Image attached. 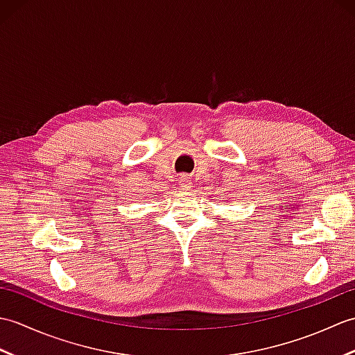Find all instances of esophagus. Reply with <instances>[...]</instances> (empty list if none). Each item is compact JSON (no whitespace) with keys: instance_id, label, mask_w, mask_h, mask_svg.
Segmentation results:
<instances>
[{"instance_id":"esophagus-1","label":"esophagus","mask_w":355,"mask_h":355,"mask_svg":"<svg viewBox=\"0 0 355 355\" xmlns=\"http://www.w3.org/2000/svg\"><path fill=\"white\" fill-rule=\"evenodd\" d=\"M189 184H191V180L187 178L186 175H182L180 177V186H182V189H187V187H189Z\"/></svg>"}]
</instances>
